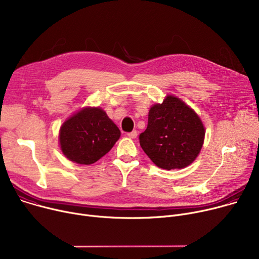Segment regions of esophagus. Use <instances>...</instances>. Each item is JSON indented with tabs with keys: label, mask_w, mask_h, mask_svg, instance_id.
<instances>
[{
	"label": "esophagus",
	"mask_w": 259,
	"mask_h": 259,
	"mask_svg": "<svg viewBox=\"0 0 259 259\" xmlns=\"http://www.w3.org/2000/svg\"><path fill=\"white\" fill-rule=\"evenodd\" d=\"M137 135H138L137 131H133V132H131V133H127V136H128L130 138H132V139L137 138Z\"/></svg>",
	"instance_id": "34e87169"
}]
</instances>
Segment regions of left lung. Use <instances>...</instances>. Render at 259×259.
Here are the masks:
<instances>
[{"mask_svg":"<svg viewBox=\"0 0 259 259\" xmlns=\"http://www.w3.org/2000/svg\"><path fill=\"white\" fill-rule=\"evenodd\" d=\"M205 130L201 119L182 99L168 95L163 104L153 105L147 128L139 136L150 160L162 169H182L200 152Z\"/></svg>","mask_w":259,"mask_h":259,"instance_id":"obj_1","label":"left lung"}]
</instances>
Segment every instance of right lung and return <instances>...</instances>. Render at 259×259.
<instances>
[{"label":"right lung","instance_id":"obj_1","mask_svg":"<svg viewBox=\"0 0 259 259\" xmlns=\"http://www.w3.org/2000/svg\"><path fill=\"white\" fill-rule=\"evenodd\" d=\"M120 137V131L101 108H84L62 124L61 150L69 161L91 165L107 154Z\"/></svg>","mask_w":259,"mask_h":259}]
</instances>
